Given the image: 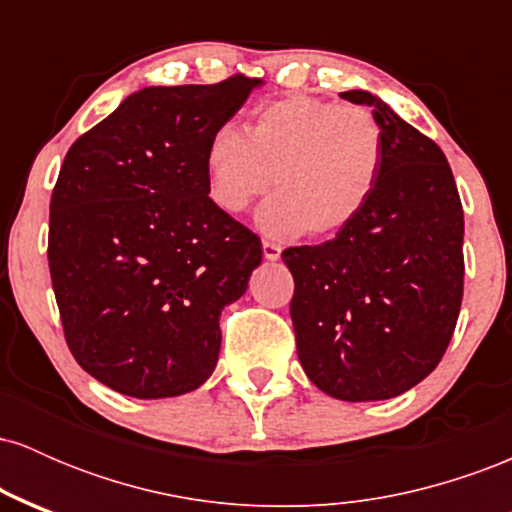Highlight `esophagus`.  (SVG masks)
Returning a JSON list of instances; mask_svg holds the SVG:
<instances>
[{"mask_svg":"<svg viewBox=\"0 0 512 512\" xmlns=\"http://www.w3.org/2000/svg\"><path fill=\"white\" fill-rule=\"evenodd\" d=\"M262 252H264V257H267L269 262H274V260H279V257H281V245L272 243V240H262Z\"/></svg>","mask_w":512,"mask_h":512,"instance_id":"esophagus-1","label":"esophagus"}]
</instances>
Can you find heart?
I'll return each mask as SVG.
<instances>
[{
  "label": "heart",
  "mask_w": 512,
  "mask_h": 512,
  "mask_svg": "<svg viewBox=\"0 0 512 512\" xmlns=\"http://www.w3.org/2000/svg\"><path fill=\"white\" fill-rule=\"evenodd\" d=\"M385 132L373 113L327 98L293 96L255 110L248 134L223 125L204 154L211 202L240 214L272 190L257 214L269 238H334L354 226L378 190Z\"/></svg>",
  "instance_id": "1"
}]
</instances>
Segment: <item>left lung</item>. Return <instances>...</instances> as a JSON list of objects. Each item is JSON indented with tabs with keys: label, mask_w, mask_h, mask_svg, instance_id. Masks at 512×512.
<instances>
[{
	"label": "left lung",
	"mask_w": 512,
	"mask_h": 512,
	"mask_svg": "<svg viewBox=\"0 0 512 512\" xmlns=\"http://www.w3.org/2000/svg\"><path fill=\"white\" fill-rule=\"evenodd\" d=\"M385 132L378 190L354 226L281 252L296 291L301 366L327 395L375 402L433 373L455 332L464 289V211L440 146L368 91Z\"/></svg>",
	"instance_id": "8db88e82"
}]
</instances>
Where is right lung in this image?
Wrapping results in <instances>:
<instances>
[{
  "instance_id": "1",
  "label": "right lung",
  "mask_w": 512,
  "mask_h": 512,
  "mask_svg": "<svg viewBox=\"0 0 512 512\" xmlns=\"http://www.w3.org/2000/svg\"><path fill=\"white\" fill-rule=\"evenodd\" d=\"M260 79L151 86L88 129L50 199L48 262L69 351L98 383L178 397L214 373L219 315L262 262L250 228L211 202V134Z\"/></svg>"
}]
</instances>
